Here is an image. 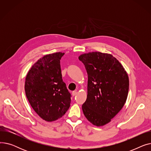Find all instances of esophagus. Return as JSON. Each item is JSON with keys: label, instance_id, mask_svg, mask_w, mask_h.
<instances>
[{"label": "esophagus", "instance_id": "1", "mask_svg": "<svg viewBox=\"0 0 151 151\" xmlns=\"http://www.w3.org/2000/svg\"><path fill=\"white\" fill-rule=\"evenodd\" d=\"M76 94H77V92L76 91H73L72 92V96H75Z\"/></svg>", "mask_w": 151, "mask_h": 151}]
</instances>
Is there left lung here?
I'll return each instance as SVG.
<instances>
[{
    "mask_svg": "<svg viewBox=\"0 0 151 151\" xmlns=\"http://www.w3.org/2000/svg\"><path fill=\"white\" fill-rule=\"evenodd\" d=\"M88 75V96L83 113L93 125L111 122L127 99L129 79L122 65L112 54L99 51L79 56Z\"/></svg>",
    "mask_w": 151,
    "mask_h": 151,
    "instance_id": "obj_1",
    "label": "left lung"
}]
</instances>
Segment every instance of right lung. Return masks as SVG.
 <instances>
[{
    "label": "right lung",
    "mask_w": 151,
    "mask_h": 151,
    "mask_svg": "<svg viewBox=\"0 0 151 151\" xmlns=\"http://www.w3.org/2000/svg\"><path fill=\"white\" fill-rule=\"evenodd\" d=\"M64 54L44 55L32 66L26 77L25 92L29 104L47 122L62 117L70 106V94L62 80L60 64Z\"/></svg>",
    "instance_id": "1"
}]
</instances>
